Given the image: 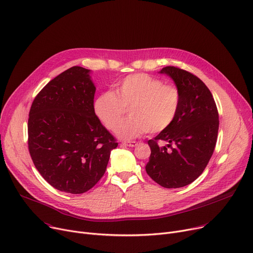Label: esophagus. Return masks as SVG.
<instances>
[{
  "label": "esophagus",
  "instance_id": "obj_1",
  "mask_svg": "<svg viewBox=\"0 0 253 253\" xmlns=\"http://www.w3.org/2000/svg\"><path fill=\"white\" fill-rule=\"evenodd\" d=\"M122 146H128V147H136L137 142L136 141H131V142H122Z\"/></svg>",
  "mask_w": 253,
  "mask_h": 253
}]
</instances>
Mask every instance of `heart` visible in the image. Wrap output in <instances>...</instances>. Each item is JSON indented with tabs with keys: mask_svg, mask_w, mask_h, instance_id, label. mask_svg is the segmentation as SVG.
Here are the masks:
<instances>
[{
	"mask_svg": "<svg viewBox=\"0 0 253 253\" xmlns=\"http://www.w3.org/2000/svg\"><path fill=\"white\" fill-rule=\"evenodd\" d=\"M181 106V92L173 84H166L147 73H136L124 79L114 92L99 94L94 101V111L101 124L114 130L129 108L131 116L116 129L125 140L135 139L144 132L159 133L174 122Z\"/></svg>",
	"mask_w": 253,
	"mask_h": 253,
	"instance_id": "heart-1",
	"label": "heart"
}]
</instances>
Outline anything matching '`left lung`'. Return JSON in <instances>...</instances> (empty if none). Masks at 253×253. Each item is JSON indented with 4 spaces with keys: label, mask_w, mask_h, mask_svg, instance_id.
I'll list each match as a JSON object with an SVG mask.
<instances>
[{
    "label": "left lung",
    "mask_w": 253,
    "mask_h": 253,
    "mask_svg": "<svg viewBox=\"0 0 253 253\" xmlns=\"http://www.w3.org/2000/svg\"><path fill=\"white\" fill-rule=\"evenodd\" d=\"M181 92V106L174 122L165 131L148 141L151 155L146 171L160 186L181 188L203 172L216 144L218 112L205 84L186 70L163 67ZM159 141L167 145L160 146Z\"/></svg>",
    "instance_id": "obj_1"
}]
</instances>
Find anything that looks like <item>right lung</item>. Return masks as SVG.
I'll use <instances>...</instances> for the list:
<instances>
[{
  "mask_svg": "<svg viewBox=\"0 0 253 253\" xmlns=\"http://www.w3.org/2000/svg\"><path fill=\"white\" fill-rule=\"evenodd\" d=\"M91 70L73 66L35 98L28 118V150L42 176L55 189L82 194L105 173L115 139L94 111Z\"/></svg>",
  "mask_w": 253,
  "mask_h": 253,
  "instance_id": "right-lung-1",
  "label": "right lung"
}]
</instances>
